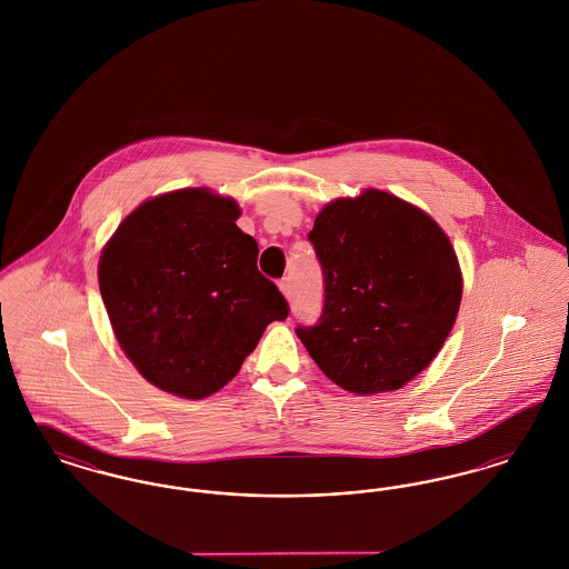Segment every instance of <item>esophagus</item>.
I'll use <instances>...</instances> for the list:
<instances>
[{"mask_svg": "<svg viewBox=\"0 0 569 569\" xmlns=\"http://www.w3.org/2000/svg\"><path fill=\"white\" fill-rule=\"evenodd\" d=\"M279 290L283 292V297H290V295H292V279H290V277H283V279L279 281Z\"/></svg>", "mask_w": 569, "mask_h": 569, "instance_id": "1", "label": "esophagus"}]
</instances>
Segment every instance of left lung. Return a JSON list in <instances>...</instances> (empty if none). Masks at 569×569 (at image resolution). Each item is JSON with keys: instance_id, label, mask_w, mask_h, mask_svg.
Returning <instances> with one entry per match:
<instances>
[{"instance_id": "8db88e82", "label": "left lung", "mask_w": 569, "mask_h": 569, "mask_svg": "<svg viewBox=\"0 0 569 569\" xmlns=\"http://www.w3.org/2000/svg\"><path fill=\"white\" fill-rule=\"evenodd\" d=\"M309 241L325 307L318 325L298 326V339L343 390H399L431 365L457 320L462 279L450 239L418 207L367 190L326 204Z\"/></svg>"}]
</instances>
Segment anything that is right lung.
I'll return each mask as SVG.
<instances>
[{"label":"right lung","instance_id":"obj_1","mask_svg":"<svg viewBox=\"0 0 569 569\" xmlns=\"http://www.w3.org/2000/svg\"><path fill=\"white\" fill-rule=\"evenodd\" d=\"M232 198L202 188L142 202L98 267L119 346L140 376L183 399L234 378L288 300L258 271V243L234 223Z\"/></svg>","mask_w":569,"mask_h":569}]
</instances>
